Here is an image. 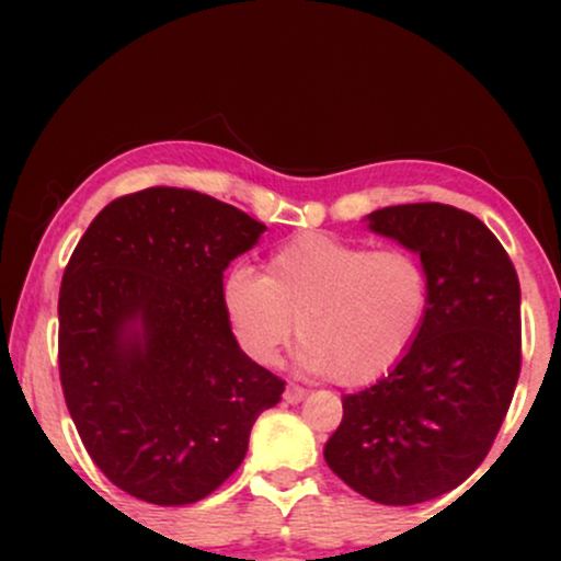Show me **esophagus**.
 <instances>
[{
	"label": "esophagus",
	"mask_w": 561,
	"mask_h": 561,
	"mask_svg": "<svg viewBox=\"0 0 561 561\" xmlns=\"http://www.w3.org/2000/svg\"><path fill=\"white\" fill-rule=\"evenodd\" d=\"M302 398H306V390H302L300 385H287V390H285V401L287 403H300Z\"/></svg>",
	"instance_id": "esophagus-1"
}]
</instances>
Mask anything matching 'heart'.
Here are the masks:
<instances>
[{
    "mask_svg": "<svg viewBox=\"0 0 561 561\" xmlns=\"http://www.w3.org/2000/svg\"><path fill=\"white\" fill-rule=\"evenodd\" d=\"M430 300V274L416 253L321 231L279 244L263 276L234 268L224 282L229 324L255 362H279L298 324L302 369L345 388L377 382L409 356Z\"/></svg>",
    "mask_w": 561,
    "mask_h": 561,
    "instance_id": "obj_1",
    "label": "heart"
}]
</instances>
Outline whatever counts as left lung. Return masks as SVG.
Segmentation results:
<instances>
[{
	"instance_id": "obj_1",
	"label": "left lung",
	"mask_w": 561,
	"mask_h": 561,
	"mask_svg": "<svg viewBox=\"0 0 561 561\" xmlns=\"http://www.w3.org/2000/svg\"><path fill=\"white\" fill-rule=\"evenodd\" d=\"M369 227L420 253L433 300L409 356L343 396L324 459L364 499L411 506L461 485L499 435L523 366L519 279L493 231L454 205H390Z\"/></svg>"
}]
</instances>
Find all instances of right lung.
I'll use <instances>...</instances> for the list:
<instances>
[{
    "mask_svg": "<svg viewBox=\"0 0 561 561\" xmlns=\"http://www.w3.org/2000/svg\"><path fill=\"white\" fill-rule=\"evenodd\" d=\"M266 231L176 186L113 199L62 274L57 362L70 420L113 485L158 506L205 499L242 465L285 379L248 358L224 268Z\"/></svg>",
    "mask_w": 561,
    "mask_h": 561,
    "instance_id": "obj_1",
    "label": "right lung"
}]
</instances>
